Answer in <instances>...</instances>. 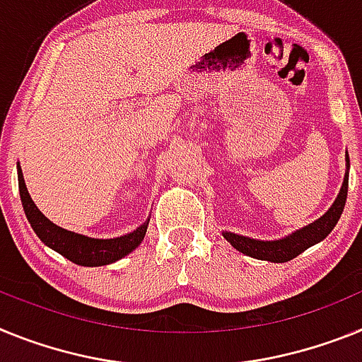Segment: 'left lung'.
Wrapping results in <instances>:
<instances>
[{
	"mask_svg": "<svg viewBox=\"0 0 362 362\" xmlns=\"http://www.w3.org/2000/svg\"><path fill=\"white\" fill-rule=\"evenodd\" d=\"M348 171H350V158H348L346 153V173H344V182H342L337 199H335V202L332 204L328 211L312 224L304 226L303 229H298V231L284 238H279V240H255V238L229 233V231H224V238L235 250H238L247 257H253V259L269 260V262H288V260L295 259L303 251H306L308 247H312L313 244L325 240L339 222L344 204H346Z\"/></svg>",
	"mask_w": 362,
	"mask_h": 362,
	"instance_id": "obj_1",
	"label": "left lung"
}]
</instances>
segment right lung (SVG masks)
<instances>
[{"mask_svg":"<svg viewBox=\"0 0 362 362\" xmlns=\"http://www.w3.org/2000/svg\"><path fill=\"white\" fill-rule=\"evenodd\" d=\"M18 185H20V197L23 204L25 215L33 226L34 233L40 237V240L49 246L50 250L58 251L71 262L80 264V266H105L120 260L122 257L129 255L131 251L140 246L147 231L149 220L144 222L140 228H136L133 233L122 235L118 238H90L86 235L67 231L59 228L54 222H50L45 215L36 207V204L30 199L27 185L23 180V173L18 165Z\"/></svg>","mask_w":362,"mask_h":362,"instance_id":"1","label":"right lung"}]
</instances>
